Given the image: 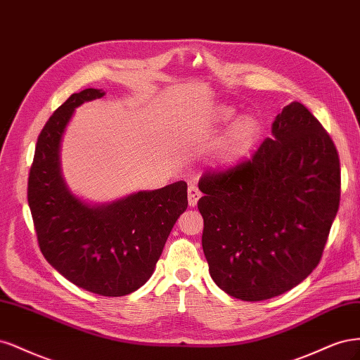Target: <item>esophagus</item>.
Segmentation results:
<instances>
[{
  "instance_id": "1",
  "label": "esophagus",
  "mask_w": 360,
  "mask_h": 360,
  "mask_svg": "<svg viewBox=\"0 0 360 360\" xmlns=\"http://www.w3.org/2000/svg\"><path fill=\"white\" fill-rule=\"evenodd\" d=\"M200 197H202V193L199 191V188H197L195 185H190L188 187V205L191 207H194L197 205V202H199Z\"/></svg>"
}]
</instances>
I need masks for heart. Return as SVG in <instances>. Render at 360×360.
Here are the masks:
<instances>
[{"label": "heart", "mask_w": 360, "mask_h": 360, "mask_svg": "<svg viewBox=\"0 0 360 360\" xmlns=\"http://www.w3.org/2000/svg\"><path fill=\"white\" fill-rule=\"evenodd\" d=\"M224 117L230 118L231 112L226 110ZM260 136V121L254 115H242L223 136L214 150V165L217 167H229L247 157L256 146Z\"/></svg>", "instance_id": "obj_1"}]
</instances>
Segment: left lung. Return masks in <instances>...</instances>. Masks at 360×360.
<instances>
[{
	"mask_svg": "<svg viewBox=\"0 0 360 360\" xmlns=\"http://www.w3.org/2000/svg\"><path fill=\"white\" fill-rule=\"evenodd\" d=\"M199 188L212 280L247 302L271 299L320 263L340 207L338 150L314 115L293 101L251 160L206 173Z\"/></svg>",
	"mask_w": 360,
	"mask_h": 360,
	"instance_id": "left-lung-1",
	"label": "left lung"
}]
</instances>
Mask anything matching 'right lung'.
Here are the masks:
<instances>
[{"label":"right lung","instance_id":"add662e5","mask_svg":"<svg viewBox=\"0 0 360 360\" xmlns=\"http://www.w3.org/2000/svg\"><path fill=\"white\" fill-rule=\"evenodd\" d=\"M103 96L94 88L76 92L46 122L30 170L28 205L44 259L77 287L117 297L149 280L188 200L184 181L108 205L85 203L68 190L60 163L64 130L77 106Z\"/></svg>","mask_w":360,"mask_h":360}]
</instances>
